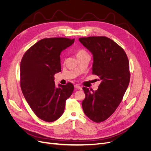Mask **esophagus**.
Here are the masks:
<instances>
[{
    "mask_svg": "<svg viewBox=\"0 0 151 151\" xmlns=\"http://www.w3.org/2000/svg\"><path fill=\"white\" fill-rule=\"evenodd\" d=\"M75 88H76V89H78V90H81V89H82V88L79 85H75Z\"/></svg>",
    "mask_w": 151,
    "mask_h": 151,
    "instance_id": "esophagus-1",
    "label": "esophagus"
}]
</instances>
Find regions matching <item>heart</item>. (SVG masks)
<instances>
[{"label": "heart", "mask_w": 151, "mask_h": 151, "mask_svg": "<svg viewBox=\"0 0 151 151\" xmlns=\"http://www.w3.org/2000/svg\"><path fill=\"white\" fill-rule=\"evenodd\" d=\"M85 55H88V54L84 49H79L76 52V57H81V56Z\"/></svg>", "instance_id": "heart-1"}]
</instances>
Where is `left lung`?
I'll return each instance as SVG.
<instances>
[{"instance_id": "8db88e82", "label": "left lung", "mask_w": 151, "mask_h": 151, "mask_svg": "<svg viewBox=\"0 0 151 151\" xmlns=\"http://www.w3.org/2000/svg\"><path fill=\"white\" fill-rule=\"evenodd\" d=\"M79 40L92 53V73L101 80L96 91L83 88L85 94L83 109L91 120L101 122L118 107L129 85V60L124 50L108 37H83Z\"/></svg>"}]
</instances>
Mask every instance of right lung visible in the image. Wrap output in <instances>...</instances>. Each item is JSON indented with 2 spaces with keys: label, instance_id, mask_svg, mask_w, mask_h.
Listing matches in <instances>:
<instances>
[{
  "label": "right lung",
  "instance_id": "1",
  "mask_svg": "<svg viewBox=\"0 0 151 151\" xmlns=\"http://www.w3.org/2000/svg\"><path fill=\"white\" fill-rule=\"evenodd\" d=\"M74 42V38L61 37L42 39L27 50L21 60L22 93L33 113L45 121H55L63 114L66 100L73 91L71 83L56 86L54 75L61 71V52Z\"/></svg>",
  "mask_w": 151,
  "mask_h": 151
}]
</instances>
